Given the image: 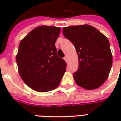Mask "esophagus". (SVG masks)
I'll list each match as a JSON object with an SVG mask.
<instances>
[{
	"mask_svg": "<svg viewBox=\"0 0 121 121\" xmlns=\"http://www.w3.org/2000/svg\"><path fill=\"white\" fill-rule=\"evenodd\" d=\"M65 60V61H67V57L66 56H65L64 57V58H63Z\"/></svg>",
	"mask_w": 121,
	"mask_h": 121,
	"instance_id": "esophagus-1",
	"label": "esophagus"
}]
</instances>
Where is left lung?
<instances>
[{"label":"left lung","mask_w":121,"mask_h":121,"mask_svg":"<svg viewBox=\"0 0 121 121\" xmlns=\"http://www.w3.org/2000/svg\"><path fill=\"white\" fill-rule=\"evenodd\" d=\"M63 34L73 44L78 57V68L73 73L76 83L86 90L99 88L107 80L112 64L107 37L87 24L63 27Z\"/></svg>","instance_id":"left-lung-1"}]
</instances>
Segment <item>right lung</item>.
<instances>
[{"mask_svg":"<svg viewBox=\"0 0 121 121\" xmlns=\"http://www.w3.org/2000/svg\"><path fill=\"white\" fill-rule=\"evenodd\" d=\"M60 31V27L55 26H39L20 42L16 56L19 73L35 91L55 89L66 72V63L59 58L55 47Z\"/></svg>","mask_w":121,"mask_h":121,"instance_id":"obj_1","label":"right lung"}]
</instances>
